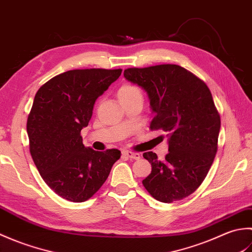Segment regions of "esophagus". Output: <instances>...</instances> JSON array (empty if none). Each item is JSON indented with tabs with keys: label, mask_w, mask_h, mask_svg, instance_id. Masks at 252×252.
I'll return each instance as SVG.
<instances>
[{
	"label": "esophagus",
	"mask_w": 252,
	"mask_h": 252,
	"mask_svg": "<svg viewBox=\"0 0 252 252\" xmlns=\"http://www.w3.org/2000/svg\"><path fill=\"white\" fill-rule=\"evenodd\" d=\"M122 154L125 155L126 157L130 158V159H140L141 158L140 154H138V153H133V152H130V151H123Z\"/></svg>",
	"instance_id": "esophagus-1"
}]
</instances>
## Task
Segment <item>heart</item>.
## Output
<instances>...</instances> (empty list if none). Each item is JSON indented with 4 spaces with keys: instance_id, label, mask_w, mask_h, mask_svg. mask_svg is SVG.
<instances>
[{
    "instance_id": "b5f03b06",
    "label": "heart",
    "mask_w": 252,
    "mask_h": 252,
    "mask_svg": "<svg viewBox=\"0 0 252 252\" xmlns=\"http://www.w3.org/2000/svg\"><path fill=\"white\" fill-rule=\"evenodd\" d=\"M118 98L121 103L129 101L133 99H143V93L140 88L132 83H125L118 90Z\"/></svg>"
}]
</instances>
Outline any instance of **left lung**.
Returning <instances> with one entry per match:
<instances>
[{
  "label": "left lung",
  "mask_w": 252,
  "mask_h": 252,
  "mask_svg": "<svg viewBox=\"0 0 252 252\" xmlns=\"http://www.w3.org/2000/svg\"><path fill=\"white\" fill-rule=\"evenodd\" d=\"M127 81L148 95L151 130L167 133L169 153L162 161L143 154L152 172L143 185L155 199L171 203L192 194L205 180L218 151L221 120L206 83L178 65L125 70Z\"/></svg>",
  "instance_id": "1"
}]
</instances>
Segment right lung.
<instances>
[{"instance_id": "obj_1", "label": "right lung", "mask_w": 252, "mask_h": 252, "mask_svg": "<svg viewBox=\"0 0 252 252\" xmlns=\"http://www.w3.org/2000/svg\"><path fill=\"white\" fill-rule=\"evenodd\" d=\"M121 69H76L52 78L37 91L27 121L30 154L45 183L72 202L92 197L120 158L118 149L96 152L80 135L96 99Z\"/></svg>"}]
</instances>
